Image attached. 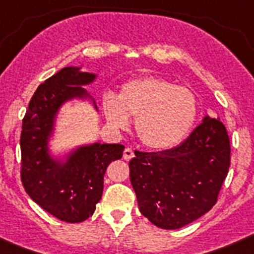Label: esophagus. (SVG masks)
<instances>
[{"mask_svg":"<svg viewBox=\"0 0 254 254\" xmlns=\"http://www.w3.org/2000/svg\"><path fill=\"white\" fill-rule=\"evenodd\" d=\"M133 156H134V152H133V150H132V149H129V147H127V149H126L125 151H123V159H125L126 161L131 160V159L133 158Z\"/></svg>","mask_w":254,"mask_h":254,"instance_id":"1","label":"esophagus"}]
</instances>
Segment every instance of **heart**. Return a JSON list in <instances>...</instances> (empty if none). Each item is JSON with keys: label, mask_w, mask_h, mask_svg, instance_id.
Instances as JSON below:
<instances>
[{"label": "heart", "mask_w": 254, "mask_h": 254, "mask_svg": "<svg viewBox=\"0 0 254 254\" xmlns=\"http://www.w3.org/2000/svg\"><path fill=\"white\" fill-rule=\"evenodd\" d=\"M105 118L118 129L127 128L134 120L141 142L156 151L172 149L193 128L198 118L196 94L167 78L143 76L121 86L118 95H103Z\"/></svg>", "instance_id": "obj_1"}]
</instances>
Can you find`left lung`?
Listing matches in <instances>:
<instances>
[{
    "mask_svg": "<svg viewBox=\"0 0 254 254\" xmlns=\"http://www.w3.org/2000/svg\"><path fill=\"white\" fill-rule=\"evenodd\" d=\"M134 155L129 179L140 212L155 226L174 230L216 203L230 165V143L219 117L205 116L178 146Z\"/></svg>",
    "mask_w": 254,
    "mask_h": 254,
    "instance_id": "left-lung-1",
    "label": "left lung"
}]
</instances>
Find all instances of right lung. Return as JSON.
Wrapping results in <instances>:
<instances>
[{
    "label": "right lung",
    "mask_w": 254,
    "mask_h": 254,
    "mask_svg": "<svg viewBox=\"0 0 254 254\" xmlns=\"http://www.w3.org/2000/svg\"><path fill=\"white\" fill-rule=\"evenodd\" d=\"M98 73L81 66H68L39 85L29 103L20 137L21 182L26 193L40 207L66 223H81L94 214L104 188V174L112 161L122 158L121 143L94 141L64 151L53 142L58 118L64 105L90 102L84 86L94 84Z\"/></svg>",
    "instance_id": "right-lung-1"
}]
</instances>
